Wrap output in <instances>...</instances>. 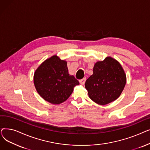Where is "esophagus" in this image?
I'll return each instance as SVG.
<instances>
[{
	"instance_id": "obj_1",
	"label": "esophagus",
	"mask_w": 150,
	"mask_h": 150,
	"mask_svg": "<svg viewBox=\"0 0 150 150\" xmlns=\"http://www.w3.org/2000/svg\"><path fill=\"white\" fill-rule=\"evenodd\" d=\"M86 80V78H83V79H81V80H80V83L81 84L83 85V84H84Z\"/></svg>"
}]
</instances>
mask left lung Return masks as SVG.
<instances>
[{"instance_id": "obj_1", "label": "left lung", "mask_w": 150, "mask_h": 150, "mask_svg": "<svg viewBox=\"0 0 150 150\" xmlns=\"http://www.w3.org/2000/svg\"><path fill=\"white\" fill-rule=\"evenodd\" d=\"M127 83V76L120 62L111 57L94 64L93 74L86 81L89 98L106 105L120 97Z\"/></svg>"}]
</instances>
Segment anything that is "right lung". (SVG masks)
I'll list each match as a JSON object with an SVG mask.
<instances>
[{
	"label": "right lung",
	"mask_w": 150,
	"mask_h": 150,
	"mask_svg": "<svg viewBox=\"0 0 150 150\" xmlns=\"http://www.w3.org/2000/svg\"><path fill=\"white\" fill-rule=\"evenodd\" d=\"M33 81L36 91L44 100L53 105L65 101L75 86L80 84L69 74L67 61L53 55L45 60L35 70Z\"/></svg>",
	"instance_id": "obj_1"
}]
</instances>
